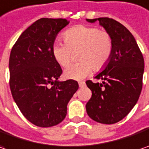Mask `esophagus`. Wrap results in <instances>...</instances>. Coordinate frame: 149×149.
Masks as SVG:
<instances>
[{
	"mask_svg": "<svg viewBox=\"0 0 149 149\" xmlns=\"http://www.w3.org/2000/svg\"><path fill=\"white\" fill-rule=\"evenodd\" d=\"M78 85H79L80 88H83V87L85 86V83L83 82V81H82V82H79V83H78Z\"/></svg>",
	"mask_w": 149,
	"mask_h": 149,
	"instance_id": "obj_1",
	"label": "esophagus"
}]
</instances>
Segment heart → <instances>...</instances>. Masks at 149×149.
Returning <instances> with one entry per match:
<instances>
[{"instance_id": "1", "label": "heart", "mask_w": 149, "mask_h": 149, "mask_svg": "<svg viewBox=\"0 0 149 149\" xmlns=\"http://www.w3.org/2000/svg\"><path fill=\"white\" fill-rule=\"evenodd\" d=\"M63 42H56L52 46L55 60L63 67L72 60L73 52L79 49V61L68 66L65 77L69 79L82 80L93 70L100 71L109 63L113 54L114 42L109 31L94 26L79 25L63 33Z\"/></svg>"}]
</instances>
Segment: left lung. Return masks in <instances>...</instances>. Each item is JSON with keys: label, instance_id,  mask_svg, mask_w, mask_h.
Returning <instances> with one entry per match:
<instances>
[{"label": "left lung", "instance_id": "left-lung-1", "mask_svg": "<svg viewBox=\"0 0 149 149\" xmlns=\"http://www.w3.org/2000/svg\"><path fill=\"white\" fill-rule=\"evenodd\" d=\"M96 20L112 35L114 49L105 69L94 77L103 83L86 81L92 91L86 110L99 123L114 124L126 117L139 99L144 60L133 35L125 26L106 17L87 19L89 22Z\"/></svg>", "mask_w": 149, "mask_h": 149}]
</instances>
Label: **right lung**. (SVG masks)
I'll use <instances>...</instances> for the list:
<instances>
[{
	"instance_id": "1",
	"label": "right lung",
	"mask_w": 149,
	"mask_h": 149,
	"mask_svg": "<svg viewBox=\"0 0 149 149\" xmlns=\"http://www.w3.org/2000/svg\"><path fill=\"white\" fill-rule=\"evenodd\" d=\"M69 22L40 18L14 44L9 59L10 88L14 101L33 125L49 127L61 123L66 105L78 89L77 81L59 82L62 69L52 54L57 33Z\"/></svg>"
}]
</instances>
